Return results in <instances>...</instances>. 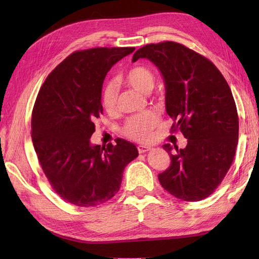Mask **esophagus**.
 Instances as JSON below:
<instances>
[{"label": "esophagus", "instance_id": "34e87169", "mask_svg": "<svg viewBox=\"0 0 259 259\" xmlns=\"http://www.w3.org/2000/svg\"><path fill=\"white\" fill-rule=\"evenodd\" d=\"M137 149H138V152H139V153H145V152H147V151H149V150H151V147H148V146H138Z\"/></svg>", "mask_w": 259, "mask_h": 259}]
</instances>
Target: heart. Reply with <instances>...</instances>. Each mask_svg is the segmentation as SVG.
I'll return each instance as SVG.
<instances>
[{"label": "heart", "instance_id": "heart-1", "mask_svg": "<svg viewBox=\"0 0 259 259\" xmlns=\"http://www.w3.org/2000/svg\"><path fill=\"white\" fill-rule=\"evenodd\" d=\"M122 79L136 90L148 93L154 88L156 77L152 69L144 65H135L124 72ZM117 94L119 89L114 82H107L103 86L101 104L108 113H113L116 110ZM159 122V115L155 112L145 111L128 117L123 125L122 133L124 136L135 142L146 143L151 139L152 132Z\"/></svg>", "mask_w": 259, "mask_h": 259}]
</instances>
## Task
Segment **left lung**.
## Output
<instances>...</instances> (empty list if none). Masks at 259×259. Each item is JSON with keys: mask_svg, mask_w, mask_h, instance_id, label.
Listing matches in <instances>:
<instances>
[{"mask_svg": "<svg viewBox=\"0 0 259 259\" xmlns=\"http://www.w3.org/2000/svg\"><path fill=\"white\" fill-rule=\"evenodd\" d=\"M147 58L160 69L165 82V107L180 131L185 149L163 145L170 165L159 182L174 197L201 201L222 184L231 166L239 138V117L231 90L206 57L171 41L147 44L133 61Z\"/></svg>", "mask_w": 259, "mask_h": 259, "instance_id": "obj_1", "label": "left lung"}]
</instances>
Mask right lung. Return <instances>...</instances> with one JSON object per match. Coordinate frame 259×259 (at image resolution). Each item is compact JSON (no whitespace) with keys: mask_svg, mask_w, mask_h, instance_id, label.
I'll return each mask as SVG.
<instances>
[{"mask_svg":"<svg viewBox=\"0 0 259 259\" xmlns=\"http://www.w3.org/2000/svg\"><path fill=\"white\" fill-rule=\"evenodd\" d=\"M135 48H94L73 52L46 77L35 99L31 138L53 190L76 206L95 207L120 190L123 170L137 148L92 146L95 122L103 114L101 89L107 72Z\"/></svg>","mask_w":259,"mask_h":259,"instance_id":"1","label":"right lung"}]
</instances>
